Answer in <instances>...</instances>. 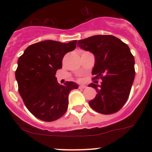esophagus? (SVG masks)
Instances as JSON below:
<instances>
[{"label":"esophagus","instance_id":"1","mask_svg":"<svg viewBox=\"0 0 152 152\" xmlns=\"http://www.w3.org/2000/svg\"><path fill=\"white\" fill-rule=\"evenodd\" d=\"M87 87H86L85 85H83V84H81V85L79 86V88H80V89H84V88H86Z\"/></svg>","mask_w":152,"mask_h":152}]
</instances>
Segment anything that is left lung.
Masks as SVG:
<instances>
[{
	"instance_id": "obj_1",
	"label": "left lung",
	"mask_w": 152,
	"mask_h": 152,
	"mask_svg": "<svg viewBox=\"0 0 152 152\" xmlns=\"http://www.w3.org/2000/svg\"><path fill=\"white\" fill-rule=\"evenodd\" d=\"M77 46L95 56L94 79L102 80L100 86L91 84L97 92L89 105L96 112L113 114L128 100L135 78V59L129 46L111 35H97L77 42Z\"/></svg>"
}]
</instances>
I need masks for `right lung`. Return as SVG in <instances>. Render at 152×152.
<instances>
[{"label":"right lung","instance_id":"right-lung-1","mask_svg":"<svg viewBox=\"0 0 152 152\" xmlns=\"http://www.w3.org/2000/svg\"><path fill=\"white\" fill-rule=\"evenodd\" d=\"M76 44V40L68 43L45 40L30 45L19 58L15 72L19 93L28 110L42 121L61 117L68 109L70 91L78 88L72 81L60 85L56 77L64 55Z\"/></svg>","mask_w":152,"mask_h":152}]
</instances>
